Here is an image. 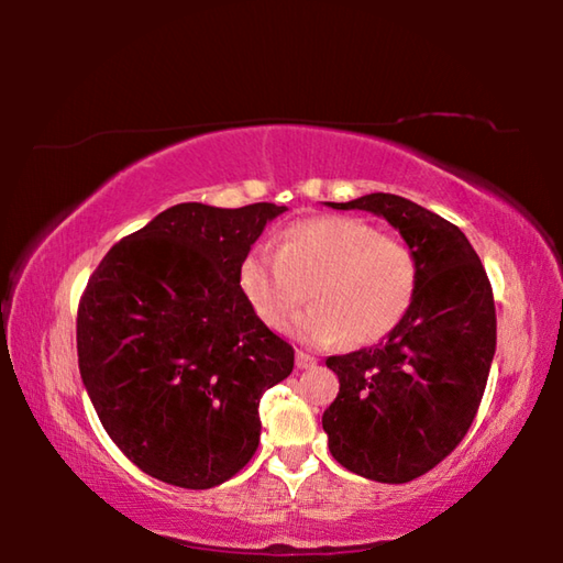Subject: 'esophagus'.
<instances>
[{"label": "esophagus", "instance_id": "1", "mask_svg": "<svg viewBox=\"0 0 563 563\" xmlns=\"http://www.w3.org/2000/svg\"><path fill=\"white\" fill-rule=\"evenodd\" d=\"M295 365H298L300 369H310V367H316L318 365V360L316 357H310L308 352H298V355H295Z\"/></svg>", "mask_w": 563, "mask_h": 563}]
</instances>
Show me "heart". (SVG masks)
<instances>
[{"label":"heart","instance_id":"obj_1","mask_svg":"<svg viewBox=\"0 0 563 563\" xmlns=\"http://www.w3.org/2000/svg\"><path fill=\"white\" fill-rule=\"evenodd\" d=\"M419 283L412 245L350 216L292 223L280 247L255 245L241 265V288L265 325L280 330L305 300L310 308L288 332L305 345H369L407 316Z\"/></svg>","mask_w":563,"mask_h":563}]
</instances>
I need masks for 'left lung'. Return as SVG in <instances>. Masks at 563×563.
<instances>
[{
    "instance_id": "obj_1",
    "label": "left lung",
    "mask_w": 563,
    "mask_h": 563,
    "mask_svg": "<svg viewBox=\"0 0 563 563\" xmlns=\"http://www.w3.org/2000/svg\"><path fill=\"white\" fill-rule=\"evenodd\" d=\"M332 208L383 216L417 253V295L397 328L379 345L325 360L340 393L322 415L345 470L405 484L452 454L474 422L497 350L492 285L460 228L402 196Z\"/></svg>"
}]
</instances>
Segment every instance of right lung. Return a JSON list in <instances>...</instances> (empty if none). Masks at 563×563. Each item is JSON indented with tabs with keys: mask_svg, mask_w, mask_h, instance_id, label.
I'll return each instance as SVG.
<instances>
[{
	"mask_svg": "<svg viewBox=\"0 0 563 563\" xmlns=\"http://www.w3.org/2000/svg\"><path fill=\"white\" fill-rule=\"evenodd\" d=\"M285 206L178 203L119 241L76 318L84 387L103 430L154 479L211 489L261 442L265 389L295 350L255 316L241 265Z\"/></svg>",
	"mask_w": 563,
	"mask_h": 563,
	"instance_id": "right-lung-1",
	"label": "right lung"
}]
</instances>
